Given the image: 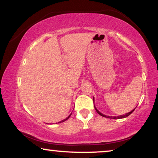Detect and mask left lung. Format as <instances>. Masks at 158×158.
I'll list each match as a JSON object with an SVG mask.
<instances>
[{
  "instance_id": "1",
  "label": "left lung",
  "mask_w": 158,
  "mask_h": 158,
  "mask_svg": "<svg viewBox=\"0 0 158 158\" xmlns=\"http://www.w3.org/2000/svg\"><path fill=\"white\" fill-rule=\"evenodd\" d=\"M94 107H95V109H96V112L97 113H98L99 115H101V116H103V117H106V118H125V117H127V116H129L130 115V114L132 113V112L135 111V109H133V110H131V111H130V112H129V113H127V114H124V115H121V116H106V115H104V114H101L100 111H98V109H96V106H94Z\"/></svg>"
}]
</instances>
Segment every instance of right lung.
Here are the masks:
<instances>
[{"instance_id":"right-lung-1","label":"right lung","mask_w":158,"mask_h":158,"mask_svg":"<svg viewBox=\"0 0 158 158\" xmlns=\"http://www.w3.org/2000/svg\"><path fill=\"white\" fill-rule=\"evenodd\" d=\"M71 114H70V115H69V116H68V117H67L66 118H64V120H62V121H61V122H58V123H61V122H64V121L68 120V118H70V116H71Z\"/></svg>"}]
</instances>
